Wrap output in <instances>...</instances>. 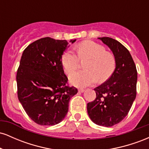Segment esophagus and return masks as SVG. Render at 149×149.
Here are the masks:
<instances>
[{
    "label": "esophagus",
    "mask_w": 149,
    "mask_h": 149,
    "mask_svg": "<svg viewBox=\"0 0 149 149\" xmlns=\"http://www.w3.org/2000/svg\"><path fill=\"white\" fill-rule=\"evenodd\" d=\"M78 92H84L85 90H84V89H79V90H78Z\"/></svg>",
    "instance_id": "esophagus-1"
}]
</instances>
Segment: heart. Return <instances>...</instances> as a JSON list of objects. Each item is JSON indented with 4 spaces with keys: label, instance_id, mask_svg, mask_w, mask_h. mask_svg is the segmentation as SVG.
Here are the masks:
<instances>
[{
    "label": "heart",
    "instance_id": "obj_1",
    "mask_svg": "<svg viewBox=\"0 0 149 149\" xmlns=\"http://www.w3.org/2000/svg\"><path fill=\"white\" fill-rule=\"evenodd\" d=\"M77 54L72 49L65 51L62 56V64L65 72L70 73L75 71L80 60L88 59L84 63L85 70L70 74L71 83L78 88H85L99 82L106 81L113 73L116 60L111 53L106 52L104 46L93 41H84L77 47Z\"/></svg>",
    "mask_w": 149,
    "mask_h": 149
}]
</instances>
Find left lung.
I'll use <instances>...</instances> for the list:
<instances>
[{
    "mask_svg": "<svg viewBox=\"0 0 149 149\" xmlns=\"http://www.w3.org/2000/svg\"><path fill=\"white\" fill-rule=\"evenodd\" d=\"M98 38L112 51L116 69L109 80L94 89L96 99L88 104L87 110L95 124L111 127L125 118L136 98L137 71L124 45L111 38Z\"/></svg>",
    "mask_w": 149,
    "mask_h": 149,
    "instance_id": "left-lung-1",
    "label": "left lung"
}]
</instances>
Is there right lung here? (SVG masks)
<instances>
[{"label": "right lung", "mask_w": 149, "mask_h": 149, "mask_svg": "<svg viewBox=\"0 0 149 149\" xmlns=\"http://www.w3.org/2000/svg\"><path fill=\"white\" fill-rule=\"evenodd\" d=\"M69 46L65 40L46 37L32 42L22 53L16 77L18 99L30 118L40 125L61 122L70 100L78 92L74 87L66 86L63 69L62 55Z\"/></svg>", "instance_id": "obj_1"}]
</instances>
